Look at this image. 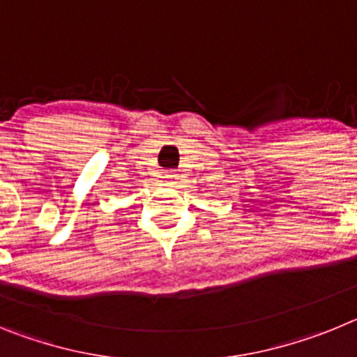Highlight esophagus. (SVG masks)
I'll list each match as a JSON object with an SVG mask.
<instances>
[{
    "label": "esophagus",
    "instance_id": "esophagus-1",
    "mask_svg": "<svg viewBox=\"0 0 357 357\" xmlns=\"http://www.w3.org/2000/svg\"><path fill=\"white\" fill-rule=\"evenodd\" d=\"M164 178H166V184L168 185H175L176 181H178V175L173 172H169V173H166V176H164Z\"/></svg>",
    "mask_w": 357,
    "mask_h": 357
}]
</instances>
